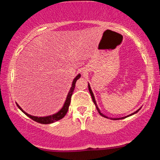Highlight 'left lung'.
Returning <instances> with one entry per match:
<instances>
[{"instance_id": "1", "label": "left lung", "mask_w": 160, "mask_h": 160, "mask_svg": "<svg viewBox=\"0 0 160 160\" xmlns=\"http://www.w3.org/2000/svg\"><path fill=\"white\" fill-rule=\"evenodd\" d=\"M88 86H89V92H90V95H91V96H92V101H93V102H94V104H95V106H96V108H97V110H98V113H99V114L100 115H102V117H106V118H108L107 117H105V116H104V114H102V113H101L100 112V110L98 109V108L97 107V104H96V102H95V97H94V95H93V93H92V89H91V88H90V86L89 85H88ZM140 110V109H139ZM139 110H138L137 111H135V113H132V114H130V115H128V116H132V115H133V114H135V113H136L138 111H139ZM126 117H122V118H117V119H113V120H120V119H124V118H126Z\"/></svg>"}]
</instances>
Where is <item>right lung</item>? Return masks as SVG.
Masks as SVG:
<instances>
[{
  "label": "right lung",
  "mask_w": 160,
  "mask_h": 160,
  "mask_svg": "<svg viewBox=\"0 0 160 160\" xmlns=\"http://www.w3.org/2000/svg\"><path fill=\"white\" fill-rule=\"evenodd\" d=\"M80 78V74H78V76H77L76 78H74V81H73V82H72V86H71V89H70L68 94L67 98H66V101H65V104H64V106H63V107H62V109L58 112V113H56V114H53L52 116H48V117H34V116L28 114V113H25V112L22 109V108H20L19 105H18L17 104H17L18 108H19V109L21 110V111H22L25 115H27L28 117H30V118L32 119V120H34V121H35V122H39V123H41V124H49V123H52V122H56V121H58V120H61V119H62L64 117H65V116L66 115V113H67L68 111L69 105H70V104H71V96H72V94H73V92H74V88H75V83H76L77 80H78Z\"/></svg>",
  "instance_id": "right-lung-1"
}]
</instances>
